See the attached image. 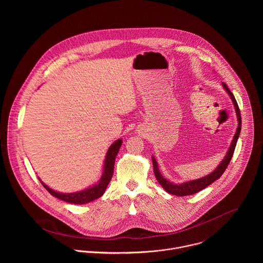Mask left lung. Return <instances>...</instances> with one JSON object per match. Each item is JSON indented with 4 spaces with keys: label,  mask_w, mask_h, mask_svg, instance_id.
Returning a JSON list of instances; mask_svg holds the SVG:
<instances>
[{
    "label": "left lung",
    "mask_w": 263,
    "mask_h": 263,
    "mask_svg": "<svg viewBox=\"0 0 263 263\" xmlns=\"http://www.w3.org/2000/svg\"><path fill=\"white\" fill-rule=\"evenodd\" d=\"M222 85H223L226 92H228L229 96L231 97V99L233 101V104H234L235 109H236L237 118H238V127H237L236 134L233 138V141L231 143V146H230L229 150L226 154L224 160L220 163V165L216 168V170H214L211 174H209L204 177L198 178V179H194V180H191V181H188V182L181 183V184H175V183H172V182L168 181L167 179H165L163 177V175L161 174V172L159 171L158 163H157L156 159L154 157H152L153 166H154V173H155L156 179L158 180L160 185L170 194L177 195V196H185V195H191L193 193H196V192L208 187L210 184H212L214 181H216L217 179H219L222 176V174L225 172V170L227 169L232 157H233L234 151L236 148V144H237V141H238V138H239V135H240V130H241V113H240L239 106L237 104V101H236L233 93L230 91V89L228 88V86L226 85L225 83H223Z\"/></svg>",
    "instance_id": "obj_1"
}]
</instances>
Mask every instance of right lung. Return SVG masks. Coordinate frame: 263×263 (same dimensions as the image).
I'll return each mask as SVG.
<instances>
[{
    "mask_svg": "<svg viewBox=\"0 0 263 263\" xmlns=\"http://www.w3.org/2000/svg\"><path fill=\"white\" fill-rule=\"evenodd\" d=\"M122 144L121 139L115 141L112 145L109 147V149L106 153L105 157V162H104V167H103V173L101 176V179L99 180L98 183L91 187L84 189L82 191L78 192H73V193H61L58 191H54L53 189L48 187L45 185L40 179L41 184L43 187L45 188L51 195L55 196L59 199H62L66 202L70 203H75V204H84L90 201H93L103 195L105 192L106 188L108 186L111 178H112L113 170H114V161L117 156V153L120 149V146Z\"/></svg>",
    "mask_w": 263,
    "mask_h": 263,
    "instance_id": "1",
    "label": "right lung"
}]
</instances>
